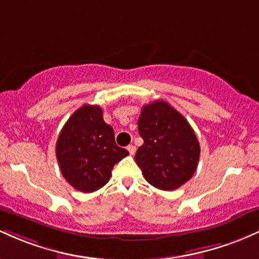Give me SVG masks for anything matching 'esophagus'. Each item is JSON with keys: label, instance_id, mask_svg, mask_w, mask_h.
Segmentation results:
<instances>
[{"label": "esophagus", "instance_id": "1", "mask_svg": "<svg viewBox=\"0 0 259 259\" xmlns=\"http://www.w3.org/2000/svg\"><path fill=\"white\" fill-rule=\"evenodd\" d=\"M127 151H129V153L132 154V156H134L136 152V147L133 146V145H129V146H127Z\"/></svg>", "mask_w": 259, "mask_h": 259}]
</instances>
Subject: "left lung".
<instances>
[{
  "label": "left lung",
  "instance_id": "left-lung-1",
  "mask_svg": "<svg viewBox=\"0 0 259 259\" xmlns=\"http://www.w3.org/2000/svg\"><path fill=\"white\" fill-rule=\"evenodd\" d=\"M139 134L144 145L135 162L151 185L171 191L189 181L200 159V144L185 118L165 101L142 107Z\"/></svg>",
  "mask_w": 259,
  "mask_h": 259
}]
</instances>
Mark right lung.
<instances>
[{"instance_id": "obj_1", "label": "right lung", "mask_w": 259, "mask_h": 259, "mask_svg": "<svg viewBox=\"0 0 259 259\" xmlns=\"http://www.w3.org/2000/svg\"><path fill=\"white\" fill-rule=\"evenodd\" d=\"M117 146L112 126L103 120L100 106L84 105L73 113L59 133L56 156L64 179L81 192L105 186L114 164L126 157Z\"/></svg>"}]
</instances>
